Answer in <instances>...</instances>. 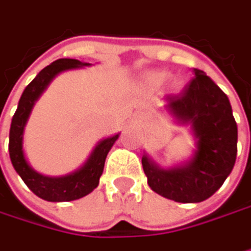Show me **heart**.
Instances as JSON below:
<instances>
[{"instance_id":"b5f03b06","label":"heart","mask_w":251,"mask_h":251,"mask_svg":"<svg viewBox=\"0 0 251 251\" xmlns=\"http://www.w3.org/2000/svg\"><path fill=\"white\" fill-rule=\"evenodd\" d=\"M168 78H170V73H167L164 70H153V71H149L145 74V81L153 87L162 86ZM176 86H177V83H176Z\"/></svg>"}]
</instances>
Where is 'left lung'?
<instances>
[{"label":"left lung","instance_id":"1","mask_svg":"<svg viewBox=\"0 0 251 251\" xmlns=\"http://www.w3.org/2000/svg\"><path fill=\"white\" fill-rule=\"evenodd\" d=\"M194 77L180 95H168L167 109L178 123L190 124L196 151L183 165L159 168L148 155L142 165L155 193L180 203L209 199L231 174L237 158V123L228 96L204 71L193 68Z\"/></svg>","mask_w":251,"mask_h":251}]
</instances>
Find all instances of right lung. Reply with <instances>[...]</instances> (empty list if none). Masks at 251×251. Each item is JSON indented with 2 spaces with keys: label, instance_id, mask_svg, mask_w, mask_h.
Masks as SVG:
<instances>
[{
  "label": "right lung",
  "instance_id": "obj_1",
  "mask_svg": "<svg viewBox=\"0 0 251 251\" xmlns=\"http://www.w3.org/2000/svg\"><path fill=\"white\" fill-rule=\"evenodd\" d=\"M84 65H90V64L81 63L78 60H71V58H61V60H57L52 64L47 65L26 86V89L22 93V98L19 100L17 111L11 120L10 142H8V152H10L11 164H13L16 173L26 183V186L38 197L48 200V201L77 200V199L84 197L86 194L92 193L98 187L99 178L103 173L106 155L120 136V134H115L112 137L100 140L81 168H78L77 171H74L71 174L63 176V177L42 176V174L36 173L26 161L25 151H23V134H25V126L29 120V115L32 112L35 102L39 99V96L44 93V90L48 87V84L52 81V78L57 74H60L61 71H65V70L78 68V67H84Z\"/></svg>",
  "mask_w": 251,
  "mask_h": 251
}]
</instances>
